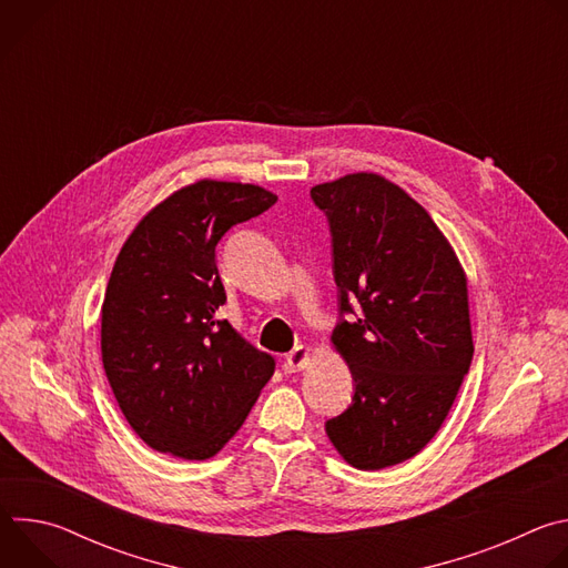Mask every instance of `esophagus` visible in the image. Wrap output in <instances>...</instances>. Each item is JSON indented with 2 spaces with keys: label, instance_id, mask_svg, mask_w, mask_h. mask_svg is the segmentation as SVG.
<instances>
[{
  "label": "esophagus",
  "instance_id": "esophagus-1",
  "mask_svg": "<svg viewBox=\"0 0 568 568\" xmlns=\"http://www.w3.org/2000/svg\"><path fill=\"white\" fill-rule=\"evenodd\" d=\"M310 362V348L307 346H296L294 351H290L283 359V371L285 373H296L301 368H305Z\"/></svg>",
  "mask_w": 568,
  "mask_h": 568
}]
</instances>
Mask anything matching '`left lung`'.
Wrapping results in <instances>:
<instances>
[{
	"mask_svg": "<svg viewBox=\"0 0 568 568\" xmlns=\"http://www.w3.org/2000/svg\"><path fill=\"white\" fill-rule=\"evenodd\" d=\"M310 197L331 226L333 344L355 382L326 434L353 467H390L436 436L469 371L467 281L432 215L388 180L355 173Z\"/></svg>",
	"mask_w": 568,
	"mask_h": 568,
	"instance_id": "left-lung-1",
	"label": "left lung"
}]
</instances>
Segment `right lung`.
<instances>
[{
  "label": "right lung",
  "mask_w": 568,
  "mask_h": 568,
  "mask_svg": "<svg viewBox=\"0 0 568 568\" xmlns=\"http://www.w3.org/2000/svg\"><path fill=\"white\" fill-rule=\"evenodd\" d=\"M276 204L261 186L202 180L154 206L125 240L103 312L108 382L136 436L186 460L215 456L250 416L276 362L217 310L222 235Z\"/></svg>",
  "instance_id": "obj_1"
}]
</instances>
